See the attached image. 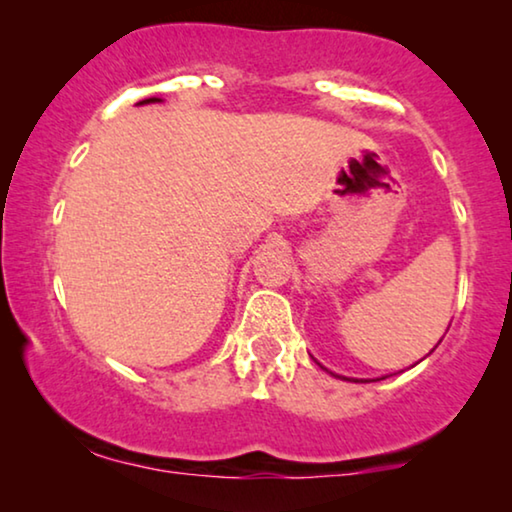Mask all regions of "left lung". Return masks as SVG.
Listing matches in <instances>:
<instances>
[{
  "label": "left lung",
  "instance_id": "obj_1",
  "mask_svg": "<svg viewBox=\"0 0 512 512\" xmlns=\"http://www.w3.org/2000/svg\"><path fill=\"white\" fill-rule=\"evenodd\" d=\"M335 377H340V375H335ZM342 380H347V377H342ZM356 382H359V380H356Z\"/></svg>",
  "mask_w": 512,
  "mask_h": 512
}]
</instances>
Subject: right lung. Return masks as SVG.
<instances>
[{"label":"right lung","mask_w":512,"mask_h":512,"mask_svg":"<svg viewBox=\"0 0 512 512\" xmlns=\"http://www.w3.org/2000/svg\"><path fill=\"white\" fill-rule=\"evenodd\" d=\"M146 102H160V100H158V97H149V100H142L139 104H146Z\"/></svg>","instance_id":"obj_1"}]
</instances>
